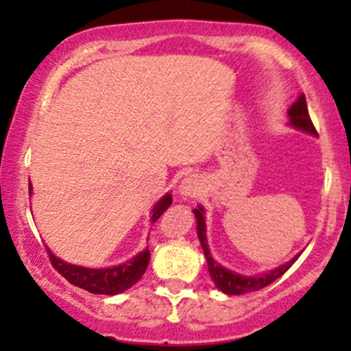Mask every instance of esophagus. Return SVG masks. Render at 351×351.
Returning <instances> with one entry per match:
<instances>
[{"label":"esophagus","instance_id":"34e87169","mask_svg":"<svg viewBox=\"0 0 351 351\" xmlns=\"http://www.w3.org/2000/svg\"><path fill=\"white\" fill-rule=\"evenodd\" d=\"M202 192V180L198 176H186L185 180H182V185H180V193L185 198L190 197H198Z\"/></svg>","mask_w":351,"mask_h":351}]
</instances>
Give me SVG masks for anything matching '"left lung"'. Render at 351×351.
Listing matches in <instances>:
<instances>
[{
    "mask_svg": "<svg viewBox=\"0 0 351 351\" xmlns=\"http://www.w3.org/2000/svg\"><path fill=\"white\" fill-rule=\"evenodd\" d=\"M289 117H290V123H292L293 127H297V129H300V130H306V132L313 134V136H317L316 127H314L313 120H311V117H309V110H307L306 97H304V95H300V97L297 98L295 104L290 107ZM193 214H195V217H197V234H198V239H200V243H202V247H204L205 258H207L208 274H210L212 282H214L215 287H217L219 290H222V292L228 293V295H241V293L254 292V290H260V289H263V287L270 285L271 282H275L277 278H280L282 275H284L285 271L289 270L293 263H295L297 258H299V254H297V256H293L289 263L275 268V270H271L270 274L256 275V277H244V275H238V274H234V271L226 270V268L221 267L217 261H214V258L210 256V251H208L207 236H205L204 208L202 207L193 208Z\"/></svg>",
    "mask_w": 351,
    "mask_h": 351,
    "instance_id": "8db88e82",
    "label": "left lung"
}]
</instances>
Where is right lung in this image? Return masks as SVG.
I'll return each instance as SVG.
<instances>
[{
  "mask_svg": "<svg viewBox=\"0 0 351 351\" xmlns=\"http://www.w3.org/2000/svg\"><path fill=\"white\" fill-rule=\"evenodd\" d=\"M171 202L173 198L169 193L162 197L161 200L154 205L151 221H158V219L161 217L162 212L171 205ZM47 254L52 267H54L69 284L88 290V292L91 293H104V295H115V293L123 292V290L132 287L136 282H139L141 277L144 275V271H146L151 256L149 250H144L143 253H139L136 258L127 261V263L119 265V267L95 270V268H84L66 263V261L56 258L54 254L51 253V250H47Z\"/></svg>",
  "mask_w": 351,
  "mask_h": 351,
  "instance_id": "add662e5",
  "label": "right lung"
}]
</instances>
